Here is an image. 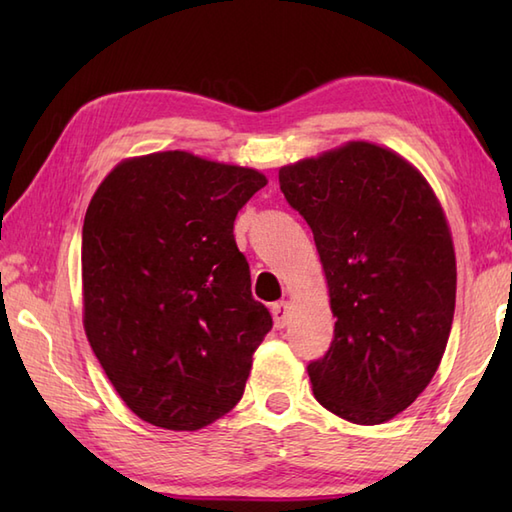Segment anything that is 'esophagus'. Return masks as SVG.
<instances>
[{
	"instance_id": "obj_1",
	"label": "esophagus",
	"mask_w": 512,
	"mask_h": 512,
	"mask_svg": "<svg viewBox=\"0 0 512 512\" xmlns=\"http://www.w3.org/2000/svg\"><path fill=\"white\" fill-rule=\"evenodd\" d=\"M273 317H275L277 328H286L290 321V303L288 301L273 303Z\"/></svg>"
}]
</instances>
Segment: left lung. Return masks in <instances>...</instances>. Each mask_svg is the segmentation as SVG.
I'll use <instances>...</instances> for the list:
<instances>
[{
  "label": "left lung",
  "mask_w": 512,
  "mask_h": 512,
  "mask_svg": "<svg viewBox=\"0 0 512 512\" xmlns=\"http://www.w3.org/2000/svg\"><path fill=\"white\" fill-rule=\"evenodd\" d=\"M279 187L312 228L336 317L308 365L314 396L354 424L394 418L431 383L453 323L458 270L436 193L363 140L281 167Z\"/></svg>",
  "instance_id": "8db88e82"
}]
</instances>
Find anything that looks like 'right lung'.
<instances>
[{
	"instance_id": "1",
	"label": "right lung",
	"mask_w": 512,
	"mask_h": 512,
	"mask_svg": "<svg viewBox=\"0 0 512 512\" xmlns=\"http://www.w3.org/2000/svg\"><path fill=\"white\" fill-rule=\"evenodd\" d=\"M255 169L187 151L123 160L83 222V325L118 396L138 418L198 431L244 394L273 328L250 292L233 235L266 187Z\"/></svg>"
}]
</instances>
